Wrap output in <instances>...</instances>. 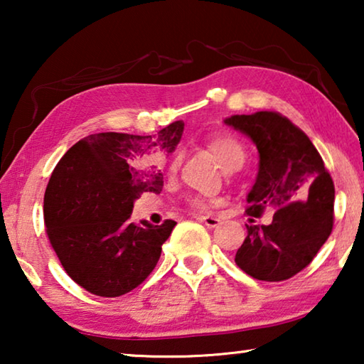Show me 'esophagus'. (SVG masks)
I'll use <instances>...</instances> for the list:
<instances>
[{"instance_id": "obj_1", "label": "esophagus", "mask_w": 364, "mask_h": 364, "mask_svg": "<svg viewBox=\"0 0 364 364\" xmlns=\"http://www.w3.org/2000/svg\"><path fill=\"white\" fill-rule=\"evenodd\" d=\"M199 220L202 221V223H205V226H208V228H217L221 223L220 218L210 217V215H202Z\"/></svg>"}]
</instances>
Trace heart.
<instances>
[{
    "mask_svg": "<svg viewBox=\"0 0 364 364\" xmlns=\"http://www.w3.org/2000/svg\"><path fill=\"white\" fill-rule=\"evenodd\" d=\"M208 151L213 154V157L217 159V162L221 165V168H231V167H241L245 160V149L241 141L236 136H232L230 133H217L207 139ZM180 159H175L171 162L170 170L173 171L178 167ZM208 202L204 199H191V205L196 208H205Z\"/></svg>",
    "mask_w": 364,
    "mask_h": 364,
    "instance_id": "obj_1",
    "label": "heart"
}]
</instances>
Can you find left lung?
<instances>
[{"mask_svg":"<svg viewBox=\"0 0 364 364\" xmlns=\"http://www.w3.org/2000/svg\"><path fill=\"white\" fill-rule=\"evenodd\" d=\"M226 125L257 146L260 165L247 196L250 217L271 208L269 225H247L234 262L258 281L292 278L311 263L334 225V183L310 138L278 112L231 115Z\"/></svg>","mask_w":364,"mask_h":364,"instance_id":"8db88e82","label":"left lung"}]
</instances>
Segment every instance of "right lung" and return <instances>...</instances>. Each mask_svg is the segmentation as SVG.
Returning <instances> with one entry per match:
<instances>
[{
  "label": "right lung",
  "instance_id": "add662e5",
  "mask_svg": "<svg viewBox=\"0 0 364 364\" xmlns=\"http://www.w3.org/2000/svg\"><path fill=\"white\" fill-rule=\"evenodd\" d=\"M183 120L157 134L96 133L73 144L49 178L45 226L65 273L100 297H120L152 273L176 221H130L141 193L159 194L156 160L175 151Z\"/></svg>",
  "mask_w": 364,
  "mask_h": 364
}]
</instances>
